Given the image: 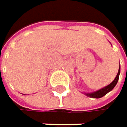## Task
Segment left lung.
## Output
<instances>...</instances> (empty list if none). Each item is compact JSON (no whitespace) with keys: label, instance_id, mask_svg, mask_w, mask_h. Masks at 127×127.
<instances>
[{"label":"left lung","instance_id":"8db88e82","mask_svg":"<svg viewBox=\"0 0 127 127\" xmlns=\"http://www.w3.org/2000/svg\"><path fill=\"white\" fill-rule=\"evenodd\" d=\"M120 68H119V70H118V73L117 74V77H115V79L113 80V81L109 85H107L106 87L100 89V90H98L95 92H93V93H88V94H85L87 96H90L91 98H101L103 97V96H105L107 93H109L110 91H111L114 87L117 85V82H118V80H119V76H120Z\"/></svg>","mask_w":127,"mask_h":127}]
</instances>
